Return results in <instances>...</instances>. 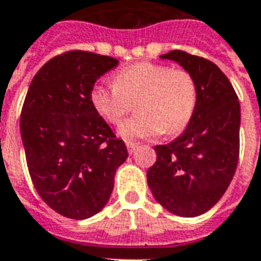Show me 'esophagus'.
<instances>
[{"label":"esophagus","instance_id":"1","mask_svg":"<svg viewBox=\"0 0 261 261\" xmlns=\"http://www.w3.org/2000/svg\"><path fill=\"white\" fill-rule=\"evenodd\" d=\"M125 145H127V149H128V152H130V154H133V152L137 149V143H133V141H127Z\"/></svg>","mask_w":261,"mask_h":261}]
</instances>
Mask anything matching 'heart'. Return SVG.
Listing matches in <instances>:
<instances>
[{
  "label": "heart",
  "mask_w": 261,
  "mask_h": 261,
  "mask_svg": "<svg viewBox=\"0 0 261 261\" xmlns=\"http://www.w3.org/2000/svg\"><path fill=\"white\" fill-rule=\"evenodd\" d=\"M136 117L118 128L123 138H152L187 128L198 105V85L184 69L140 62L118 70L112 86L94 85L90 103L110 124H120L136 103Z\"/></svg>",
  "instance_id": "obj_1"
}]
</instances>
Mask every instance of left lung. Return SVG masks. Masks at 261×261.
<instances>
[{
    "instance_id": "1",
    "label": "left lung",
    "mask_w": 261,
    "mask_h": 261,
    "mask_svg": "<svg viewBox=\"0 0 261 261\" xmlns=\"http://www.w3.org/2000/svg\"><path fill=\"white\" fill-rule=\"evenodd\" d=\"M161 59L179 63L198 85V105L187 130L165 145H155V164L147 181L168 212L194 218L223 196L236 172L240 148V105L226 74L205 58L171 50Z\"/></svg>"
}]
</instances>
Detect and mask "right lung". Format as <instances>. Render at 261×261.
<instances>
[{"label":"right lung","mask_w":261,"mask_h":261,"mask_svg":"<svg viewBox=\"0 0 261 261\" xmlns=\"http://www.w3.org/2000/svg\"><path fill=\"white\" fill-rule=\"evenodd\" d=\"M117 65L112 56L69 50L46 62L29 85L21 112L29 175L43 202L65 218L99 213L128 156L90 103L96 80Z\"/></svg>","instance_id":"obj_1"}]
</instances>
